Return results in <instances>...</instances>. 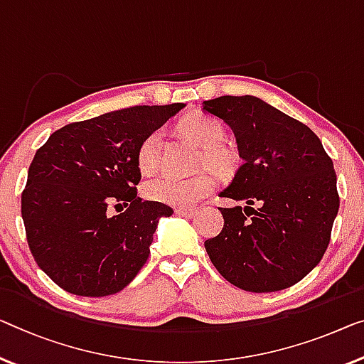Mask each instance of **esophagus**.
I'll return each instance as SVG.
<instances>
[{
  "label": "esophagus",
  "mask_w": 364,
  "mask_h": 364,
  "mask_svg": "<svg viewBox=\"0 0 364 364\" xmlns=\"http://www.w3.org/2000/svg\"><path fill=\"white\" fill-rule=\"evenodd\" d=\"M175 213H176V215H180V217H193V215H196V213L198 210L196 209H183V208H178V209H175Z\"/></svg>",
  "instance_id": "1"
}]
</instances>
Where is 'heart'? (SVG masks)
<instances>
[{"label": "heart", "mask_w": 364, "mask_h": 364, "mask_svg": "<svg viewBox=\"0 0 364 364\" xmlns=\"http://www.w3.org/2000/svg\"><path fill=\"white\" fill-rule=\"evenodd\" d=\"M183 134L203 149L205 165L217 171L229 170L232 156L220 149L224 142V127L215 117L208 114H193L181 122ZM160 140L161 132L149 134L137 150V164L144 173H151L160 164ZM214 189V180L210 175H198L193 178H175L170 175L155 176L144 184V194L150 200L175 205V208H191L200 199L208 196Z\"/></svg>", "instance_id": "b5f03b06"}]
</instances>
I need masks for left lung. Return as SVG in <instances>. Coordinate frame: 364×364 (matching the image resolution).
<instances>
[{"label": "left lung", "mask_w": 364, "mask_h": 364, "mask_svg": "<svg viewBox=\"0 0 364 364\" xmlns=\"http://www.w3.org/2000/svg\"><path fill=\"white\" fill-rule=\"evenodd\" d=\"M203 111L232 129L242 159L219 196L247 204L220 209L224 229L204 242L210 262L243 291L299 283L321 263L338 214L333 161L311 129L257 96H220Z\"/></svg>", "instance_id": "left-lung-1"}]
</instances>
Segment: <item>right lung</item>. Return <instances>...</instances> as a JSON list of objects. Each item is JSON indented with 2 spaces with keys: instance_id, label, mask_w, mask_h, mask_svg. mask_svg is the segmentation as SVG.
Here are the masks:
<instances>
[{
  "instance_id": "obj_1",
  "label": "right lung",
  "mask_w": 364,
  "mask_h": 364,
  "mask_svg": "<svg viewBox=\"0 0 364 364\" xmlns=\"http://www.w3.org/2000/svg\"><path fill=\"white\" fill-rule=\"evenodd\" d=\"M184 106H135L68 124L36 151L21 214L32 257L62 289L116 294L147 262L159 220L173 209L137 198V150ZM112 202L129 208L111 218Z\"/></svg>"
}]
</instances>
